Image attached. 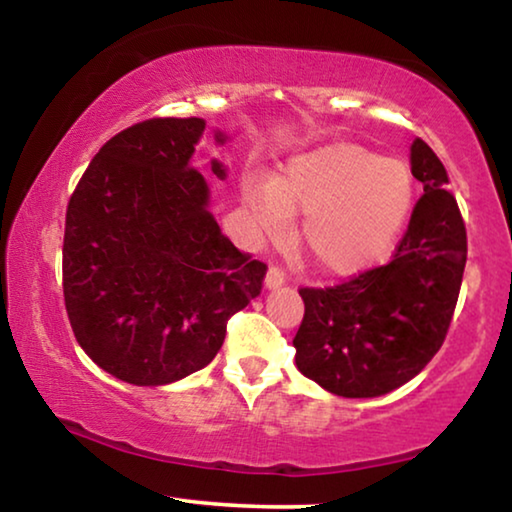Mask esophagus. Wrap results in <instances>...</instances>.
Returning <instances> with one entry per match:
<instances>
[{
	"label": "esophagus",
	"instance_id": "esophagus-1",
	"mask_svg": "<svg viewBox=\"0 0 512 512\" xmlns=\"http://www.w3.org/2000/svg\"><path fill=\"white\" fill-rule=\"evenodd\" d=\"M286 284V275L279 268H270L265 272V289H279Z\"/></svg>",
	"mask_w": 512,
	"mask_h": 512
}]
</instances>
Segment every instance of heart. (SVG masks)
Returning <instances> with one entry per match:
<instances>
[{"mask_svg":"<svg viewBox=\"0 0 512 512\" xmlns=\"http://www.w3.org/2000/svg\"><path fill=\"white\" fill-rule=\"evenodd\" d=\"M242 202L265 237H282L305 214L300 242L333 277L361 275L394 247L415 202L401 160L361 144H328L289 160L272 184L242 186Z\"/></svg>","mask_w":512,"mask_h":512,"instance_id":"heart-1","label":"heart"}]
</instances>
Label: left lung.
Masks as SVG:
<instances>
[{"label":"left lung","instance_id":"left-lung-1","mask_svg":"<svg viewBox=\"0 0 512 512\" xmlns=\"http://www.w3.org/2000/svg\"><path fill=\"white\" fill-rule=\"evenodd\" d=\"M424 195L394 261L331 289H300L296 366L342 398H375L422 373L443 345L466 265V228L429 144L410 146Z\"/></svg>","mask_w":512,"mask_h":512}]
</instances>
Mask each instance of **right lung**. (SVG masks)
<instances>
[{
  "instance_id": "1",
  "label": "right lung",
  "mask_w": 512,
  "mask_h": 512,
  "mask_svg": "<svg viewBox=\"0 0 512 512\" xmlns=\"http://www.w3.org/2000/svg\"><path fill=\"white\" fill-rule=\"evenodd\" d=\"M205 125L151 118L118 132L67 207L62 289L76 342L137 387L205 368L268 270L221 233L209 209L207 181L191 165ZM214 142L228 135L214 130ZM212 172L228 177L216 158Z\"/></svg>"
}]
</instances>
